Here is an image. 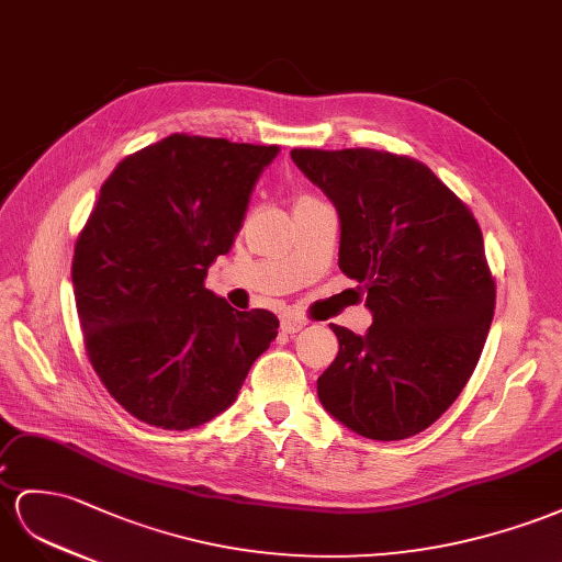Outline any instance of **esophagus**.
<instances>
[{
  "mask_svg": "<svg viewBox=\"0 0 562 562\" xmlns=\"http://www.w3.org/2000/svg\"><path fill=\"white\" fill-rule=\"evenodd\" d=\"M308 323L304 318H296V315H284L282 318V333L286 335H294L299 329H304Z\"/></svg>",
  "mask_w": 562,
  "mask_h": 562,
  "instance_id": "obj_1",
  "label": "esophagus"
}]
</instances>
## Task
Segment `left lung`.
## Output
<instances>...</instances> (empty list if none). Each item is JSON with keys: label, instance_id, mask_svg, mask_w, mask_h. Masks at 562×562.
<instances>
[{"label": "left lung", "instance_id": "left-lung-1", "mask_svg": "<svg viewBox=\"0 0 562 562\" xmlns=\"http://www.w3.org/2000/svg\"><path fill=\"white\" fill-rule=\"evenodd\" d=\"M339 215V270L366 286V335L329 325L339 353L318 398L356 435L427 429L463 392L494 318L482 229L435 172L375 149H294Z\"/></svg>", "mask_w": 562, "mask_h": 562}]
</instances>
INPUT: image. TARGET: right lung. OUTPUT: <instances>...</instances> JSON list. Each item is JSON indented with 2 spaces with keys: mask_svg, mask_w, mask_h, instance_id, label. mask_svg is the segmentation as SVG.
Here are the masks:
<instances>
[{
  "mask_svg": "<svg viewBox=\"0 0 562 562\" xmlns=\"http://www.w3.org/2000/svg\"><path fill=\"white\" fill-rule=\"evenodd\" d=\"M278 151L170 135L102 184L70 278L90 363L137 420L178 431L213 420L278 337L270 311H237L204 286Z\"/></svg>",
  "mask_w": 562,
  "mask_h": 562,
  "instance_id": "1",
  "label": "right lung"
}]
</instances>
